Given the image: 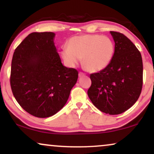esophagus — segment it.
<instances>
[{"instance_id": "obj_1", "label": "esophagus", "mask_w": 154, "mask_h": 154, "mask_svg": "<svg viewBox=\"0 0 154 154\" xmlns=\"http://www.w3.org/2000/svg\"><path fill=\"white\" fill-rule=\"evenodd\" d=\"M79 77L85 76V73H83V72H79Z\"/></svg>"}]
</instances>
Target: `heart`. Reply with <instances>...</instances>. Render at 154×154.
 <instances>
[{"label": "heart", "mask_w": 154, "mask_h": 154, "mask_svg": "<svg viewBox=\"0 0 154 154\" xmlns=\"http://www.w3.org/2000/svg\"><path fill=\"white\" fill-rule=\"evenodd\" d=\"M68 47L61 51V57L69 67H75L81 61L90 72H97L110 64L114 55V44L107 36L85 34L71 38Z\"/></svg>", "instance_id": "b5f03b06"}]
</instances>
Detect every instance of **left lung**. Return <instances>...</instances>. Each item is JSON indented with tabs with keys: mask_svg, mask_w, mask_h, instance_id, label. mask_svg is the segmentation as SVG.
<instances>
[{
	"mask_svg": "<svg viewBox=\"0 0 154 154\" xmlns=\"http://www.w3.org/2000/svg\"><path fill=\"white\" fill-rule=\"evenodd\" d=\"M110 33L115 43L114 55L108 66L90 74L88 94L99 110L117 115L137 101L142 88L143 64L140 52L128 38L116 31Z\"/></svg>",
	"mask_w": 154,
	"mask_h": 154,
	"instance_id": "1",
	"label": "left lung"
}]
</instances>
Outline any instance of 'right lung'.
I'll return each instance as SVG.
<instances>
[{
  "label": "right lung",
  "mask_w": 154,
  "mask_h": 154,
  "mask_svg": "<svg viewBox=\"0 0 154 154\" xmlns=\"http://www.w3.org/2000/svg\"><path fill=\"white\" fill-rule=\"evenodd\" d=\"M53 32H33L14 50L10 85L19 104L38 118L61 110L76 83L79 72L62 64Z\"/></svg>",
  "instance_id": "1"
}]
</instances>
